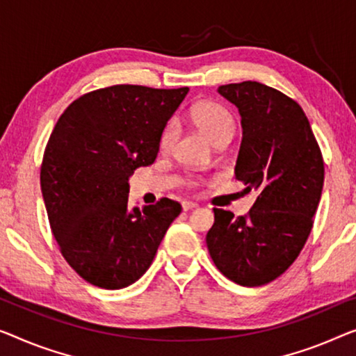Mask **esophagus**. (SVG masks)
<instances>
[{"instance_id": "34e87169", "label": "esophagus", "mask_w": 356, "mask_h": 356, "mask_svg": "<svg viewBox=\"0 0 356 356\" xmlns=\"http://www.w3.org/2000/svg\"><path fill=\"white\" fill-rule=\"evenodd\" d=\"M197 207H198V204L193 203V202H184V203H182L184 211H190V209H195Z\"/></svg>"}]
</instances>
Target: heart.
Returning a JSON list of instances; mask_svg holds the SVG:
<instances>
[{"instance_id":"heart-1","label":"heart","mask_w":356,"mask_h":356,"mask_svg":"<svg viewBox=\"0 0 356 356\" xmlns=\"http://www.w3.org/2000/svg\"><path fill=\"white\" fill-rule=\"evenodd\" d=\"M192 119L195 126L200 129L204 137L211 140L214 143L219 138L232 137L235 124L234 119L230 116L226 108H222L221 104L218 103H200L192 109ZM177 134V126L176 122H169L166 127H164L161 138H159V147L163 149L169 148L176 138Z\"/></svg>"}]
</instances>
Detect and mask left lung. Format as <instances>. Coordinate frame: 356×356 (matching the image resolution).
<instances>
[{
  "instance_id": "1",
  "label": "left lung",
  "mask_w": 356,
  "mask_h": 356,
  "mask_svg": "<svg viewBox=\"0 0 356 356\" xmlns=\"http://www.w3.org/2000/svg\"><path fill=\"white\" fill-rule=\"evenodd\" d=\"M218 93L242 118L235 179L257 190L248 216L214 209L207 245L227 279L258 287L279 277L302 252L321 200L324 163L308 118L268 85H221Z\"/></svg>"
}]
</instances>
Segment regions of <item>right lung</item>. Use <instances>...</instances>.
I'll list each match as a JSON object with an SVG mask.
<instances>
[{"label": "right lung", "mask_w": 356, "mask_h": 356, "mask_svg": "<svg viewBox=\"0 0 356 356\" xmlns=\"http://www.w3.org/2000/svg\"><path fill=\"white\" fill-rule=\"evenodd\" d=\"M187 87L113 85L67 106L44 149L42 193L63 257L87 282L124 289L143 276L182 207L129 208V179L149 166Z\"/></svg>", "instance_id": "1"}]
</instances>
